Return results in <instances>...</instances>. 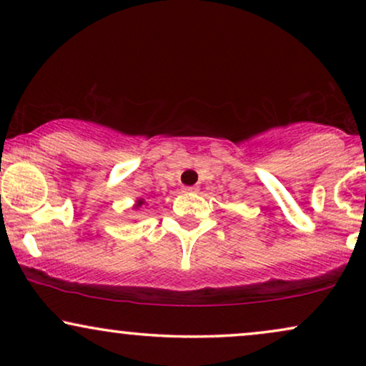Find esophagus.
<instances>
[{
    "label": "esophagus",
    "mask_w": 366,
    "mask_h": 366,
    "mask_svg": "<svg viewBox=\"0 0 366 366\" xmlns=\"http://www.w3.org/2000/svg\"><path fill=\"white\" fill-rule=\"evenodd\" d=\"M186 192H197V186H191V187H186L184 189Z\"/></svg>",
    "instance_id": "34e87169"
}]
</instances>
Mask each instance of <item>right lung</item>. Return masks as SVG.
I'll list each match as a JSON object with an SVG mask.
<instances>
[{
	"label": "right lung",
	"mask_w": 366,
	"mask_h": 366,
	"mask_svg": "<svg viewBox=\"0 0 366 366\" xmlns=\"http://www.w3.org/2000/svg\"><path fill=\"white\" fill-rule=\"evenodd\" d=\"M142 203H144V201H142V199H139V201H137V207H141V204Z\"/></svg>",
	"instance_id": "right-lung-1"
}]
</instances>
